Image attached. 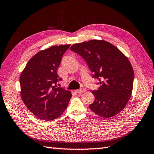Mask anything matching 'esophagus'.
<instances>
[{
  "mask_svg": "<svg viewBox=\"0 0 154 154\" xmlns=\"http://www.w3.org/2000/svg\"><path fill=\"white\" fill-rule=\"evenodd\" d=\"M86 90L84 88H81L80 90H75V92L77 94H81V93H82V92H85Z\"/></svg>",
  "mask_w": 154,
  "mask_h": 154,
  "instance_id": "esophagus-1",
  "label": "esophagus"
}]
</instances>
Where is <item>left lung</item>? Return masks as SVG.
<instances>
[{
  "mask_svg": "<svg viewBox=\"0 0 154 154\" xmlns=\"http://www.w3.org/2000/svg\"><path fill=\"white\" fill-rule=\"evenodd\" d=\"M70 50L85 60L92 77L100 86L92 91L94 102L89 108L103 118L112 117L126 106L133 90L134 73L127 57L112 44L90 40L73 45Z\"/></svg>",
  "mask_w": 154,
  "mask_h": 154,
  "instance_id": "left-lung-1",
  "label": "left lung"
}]
</instances>
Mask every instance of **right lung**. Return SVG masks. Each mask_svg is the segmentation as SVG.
I'll return each mask as SVG.
<instances>
[{
	"label": "right lung",
	"instance_id": "right-lung-1",
	"mask_svg": "<svg viewBox=\"0 0 154 154\" xmlns=\"http://www.w3.org/2000/svg\"><path fill=\"white\" fill-rule=\"evenodd\" d=\"M70 45L54 46L29 59L20 76V97L35 116L45 121L59 118L67 108L71 91L57 86V69Z\"/></svg>",
	"mask_w": 154,
	"mask_h": 154
}]
</instances>
